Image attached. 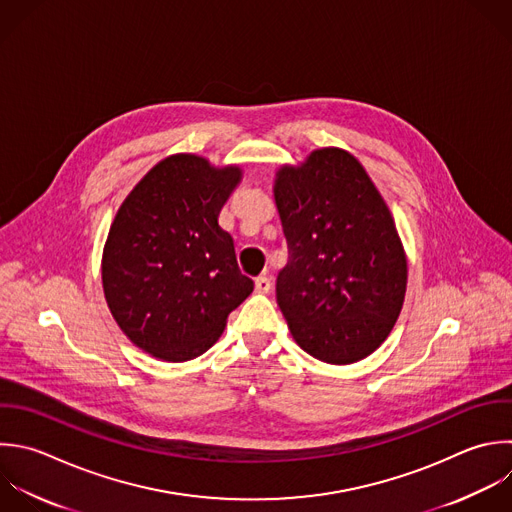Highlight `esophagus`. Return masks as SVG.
I'll return each mask as SVG.
<instances>
[{
	"instance_id": "1",
	"label": "esophagus",
	"mask_w": 512,
	"mask_h": 512,
	"mask_svg": "<svg viewBox=\"0 0 512 512\" xmlns=\"http://www.w3.org/2000/svg\"><path fill=\"white\" fill-rule=\"evenodd\" d=\"M254 288H256V292L266 294V292H270L272 282H270V278H268V276H258V278L254 280Z\"/></svg>"
}]
</instances>
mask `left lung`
<instances>
[{
	"label": "left lung",
	"instance_id": "8db88e82",
	"mask_svg": "<svg viewBox=\"0 0 512 512\" xmlns=\"http://www.w3.org/2000/svg\"><path fill=\"white\" fill-rule=\"evenodd\" d=\"M288 244L276 300L296 344L326 364L370 356L404 304L408 266L394 218L364 166L318 148L274 178Z\"/></svg>",
	"mask_w": 512,
	"mask_h": 512
}]
</instances>
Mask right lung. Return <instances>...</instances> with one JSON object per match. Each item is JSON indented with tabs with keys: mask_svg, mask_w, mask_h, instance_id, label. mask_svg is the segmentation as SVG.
I'll use <instances>...</instances> for the list:
<instances>
[{
	"mask_svg": "<svg viewBox=\"0 0 512 512\" xmlns=\"http://www.w3.org/2000/svg\"><path fill=\"white\" fill-rule=\"evenodd\" d=\"M242 182L236 164L198 154L160 160L126 196L102 254V286L120 330L146 354L186 362L224 332L254 290L218 216Z\"/></svg>",
	"mask_w": 512,
	"mask_h": 512,
	"instance_id": "add662e5",
	"label": "right lung"
}]
</instances>
